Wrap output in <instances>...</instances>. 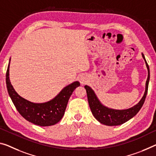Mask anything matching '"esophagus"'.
I'll return each mask as SVG.
<instances>
[{"instance_id":"obj_1","label":"esophagus","mask_w":156,"mask_h":156,"mask_svg":"<svg viewBox=\"0 0 156 156\" xmlns=\"http://www.w3.org/2000/svg\"><path fill=\"white\" fill-rule=\"evenodd\" d=\"M80 82L81 84H82V85H84V84L86 83V82H87V81H86V79L84 78V77H80Z\"/></svg>"}]
</instances>
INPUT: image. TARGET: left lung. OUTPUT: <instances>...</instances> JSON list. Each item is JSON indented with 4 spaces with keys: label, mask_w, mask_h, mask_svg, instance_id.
Instances as JSON below:
<instances>
[{
    "label": "left lung",
    "mask_w": 156,
    "mask_h": 156,
    "mask_svg": "<svg viewBox=\"0 0 156 156\" xmlns=\"http://www.w3.org/2000/svg\"><path fill=\"white\" fill-rule=\"evenodd\" d=\"M142 55L148 69V77L147 82H146L144 94L140 102L133 107L129 108V109L122 110L108 108L101 104L99 100L96 97L94 91L92 90V89L87 85L85 86L86 91H87L89 105H90L91 112H92L94 117L96 118V119L98 120L100 123L106 126H110L123 124L137 115V113L139 112L141 108L142 107L147 94L150 79V72L149 65L146 61L144 54L142 53Z\"/></svg>",
    "instance_id": "8db88e82"
}]
</instances>
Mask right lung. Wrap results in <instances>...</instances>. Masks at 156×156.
<instances>
[{
  "label": "right lung",
  "mask_w": 156,
  "mask_h": 156,
  "mask_svg": "<svg viewBox=\"0 0 156 156\" xmlns=\"http://www.w3.org/2000/svg\"><path fill=\"white\" fill-rule=\"evenodd\" d=\"M9 63L6 72L7 89L14 106L22 117L40 126H49L60 122L65 114L69 98L75 89L80 86V83L76 81L66 86L48 102L34 103L22 98L16 92L9 80Z\"/></svg>",
  "instance_id": "obj_1"
}]
</instances>
